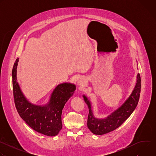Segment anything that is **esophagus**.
Here are the masks:
<instances>
[{"mask_svg":"<svg viewBox=\"0 0 156 156\" xmlns=\"http://www.w3.org/2000/svg\"><path fill=\"white\" fill-rule=\"evenodd\" d=\"M77 84L78 86L83 87L87 85V80L84 78H81L78 80Z\"/></svg>","mask_w":156,"mask_h":156,"instance_id":"1","label":"esophagus"}]
</instances>
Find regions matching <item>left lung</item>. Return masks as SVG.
Segmentation results:
<instances>
[{
  "instance_id": "1",
  "label": "left lung",
  "mask_w": 156,
  "mask_h": 156,
  "mask_svg": "<svg viewBox=\"0 0 156 156\" xmlns=\"http://www.w3.org/2000/svg\"><path fill=\"white\" fill-rule=\"evenodd\" d=\"M140 91L141 78L138 73L135 87L127 99L117 108L104 118H98L94 116L91 102L86 95L83 94V98L89 108L87 122L89 129L94 135H101L119 128L136 108L140 99Z\"/></svg>"
}]
</instances>
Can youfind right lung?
Instances as JSON below:
<instances>
[{
    "label": "right lung",
    "instance_id": "obj_1",
    "mask_svg": "<svg viewBox=\"0 0 156 156\" xmlns=\"http://www.w3.org/2000/svg\"><path fill=\"white\" fill-rule=\"evenodd\" d=\"M17 58L12 70L15 104L18 112L31 128L41 134L54 136L62 128V113L65 104L73 95L76 85L71 83L58 84L51 94L48 102L42 105L31 103L25 96L17 81Z\"/></svg>",
    "mask_w": 156,
    "mask_h": 156
}]
</instances>
